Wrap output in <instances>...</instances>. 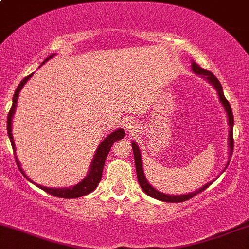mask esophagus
<instances>
[{
  "instance_id": "1",
  "label": "esophagus",
  "mask_w": 249,
  "mask_h": 249,
  "mask_svg": "<svg viewBox=\"0 0 249 249\" xmlns=\"http://www.w3.org/2000/svg\"><path fill=\"white\" fill-rule=\"evenodd\" d=\"M124 127L126 128L128 132L132 133L133 131H136V126H134V123L132 121H126L124 123Z\"/></svg>"
}]
</instances>
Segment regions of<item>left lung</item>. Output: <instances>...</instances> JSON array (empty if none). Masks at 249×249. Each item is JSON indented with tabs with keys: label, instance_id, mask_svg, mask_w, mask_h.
Listing matches in <instances>:
<instances>
[{
	"label": "left lung",
	"instance_id": "obj_1",
	"mask_svg": "<svg viewBox=\"0 0 249 249\" xmlns=\"http://www.w3.org/2000/svg\"><path fill=\"white\" fill-rule=\"evenodd\" d=\"M192 70H193V72L196 73V75H200L201 77H204L205 79H207V81L213 85L214 89H215V90L218 91L219 99H220V102H221L222 107H225L226 112H227V117H228V124H230V134H228V141H230V142H228V146H230V156L232 157L233 147H234V139H233L234 118H233L232 107H231L230 103H228L227 99H226V97L224 95V91H222L221 84H220V82L218 81V78H216V77L214 76L213 73L211 72V71L202 69V68H200L199 65L196 64V63H194V62H192ZM132 150H133V154H134V164H136L137 178H138L139 185H141L142 190L144 191V192L146 193L147 196H152V198H154V199L161 200V201H165V202H181V201H186V200L193 198V196H196V194L201 193L202 191L206 190V188L210 186L211 184H212V182H208V184L204 185V186L200 188V190H196V192L188 193V194H181V196H168V194H164V193L159 192V191H157L156 188H153L152 186H151V185L148 184L147 179L145 178L144 170H142L141 150H139L138 145H137L134 142H132ZM228 164H230V161L227 162V165H226L225 168H227Z\"/></svg>",
	"mask_w": 249,
	"mask_h": 249
}]
</instances>
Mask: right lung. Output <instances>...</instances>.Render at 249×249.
Segmentation results:
<instances>
[{"label": "right lung", "instance_id": "obj_1", "mask_svg": "<svg viewBox=\"0 0 249 249\" xmlns=\"http://www.w3.org/2000/svg\"><path fill=\"white\" fill-rule=\"evenodd\" d=\"M53 56H55V53L48 57L47 59H44V62H43L42 64H44L45 62L49 61V59L53 58ZM31 76H33V73H31V75H29V76H27V77H25V78L22 79V82L18 84V87H17L15 93H14V97H13V105H11L9 113H8L7 130H8V136H9V139H10V142H11V146H13L14 153H15L16 148H15V142H14L13 134H11V119H13V115H14V113H15L16 103H17V98H18L19 91H21V89L23 88V85L28 82V79H29ZM124 136H125V131L123 130V128H118V130L113 131L112 133L108 134L107 138H105L104 141H103L101 144H99L98 148H97V151H96V153H95V157H93V159H92V164H91L90 171H89L88 176L85 177V178L83 179L81 182H78V184L75 185V186H72V187H64V188H51V187L41 186V185H37V184H35V185H36L37 187H39V188H41V190L44 191V192L49 193V194H51V196H58V198L75 199V198H79V196H87V194L91 193V192H92V191H95L96 187L98 186L99 181H101V179H102L103 167H104L105 159H107V153L110 152L111 146H112V145H113V142H117V141H119V139H123V138H124ZM15 159H16L17 166H18L19 171H21V173L23 174V176L28 180H29V181H31V180L28 178V176H25L24 171L22 170L21 164H19L18 159H17V157H16V153H15ZM31 182H33V181H31Z\"/></svg>", "mask_w": 249, "mask_h": 249}]
</instances>
